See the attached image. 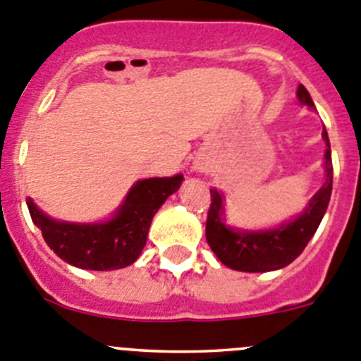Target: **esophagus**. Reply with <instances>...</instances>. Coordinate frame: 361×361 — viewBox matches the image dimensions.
<instances>
[{"label": "esophagus", "mask_w": 361, "mask_h": 361, "mask_svg": "<svg viewBox=\"0 0 361 361\" xmlns=\"http://www.w3.org/2000/svg\"><path fill=\"white\" fill-rule=\"evenodd\" d=\"M197 169H203V164H200V165H197Z\"/></svg>", "instance_id": "obj_1"}]
</instances>
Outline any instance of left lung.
Masks as SVG:
<instances>
[{
	"mask_svg": "<svg viewBox=\"0 0 361 361\" xmlns=\"http://www.w3.org/2000/svg\"><path fill=\"white\" fill-rule=\"evenodd\" d=\"M298 97L302 104L313 109V101L305 85L298 87ZM322 139L326 140V181L299 217L276 230L238 231L226 226L222 222V194L210 188L212 204L207 217V242L226 267L242 272L276 271L292 264L301 255L317 231L331 197L333 161L326 128L322 130Z\"/></svg>",
	"mask_w": 361,
	"mask_h": 361,
	"instance_id": "1",
	"label": "left lung"
}]
</instances>
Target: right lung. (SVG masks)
<instances>
[{"mask_svg":"<svg viewBox=\"0 0 361 361\" xmlns=\"http://www.w3.org/2000/svg\"><path fill=\"white\" fill-rule=\"evenodd\" d=\"M183 176L147 178L128 192L126 200L110 221L76 224L48 217L26 201L32 221L46 244L67 264L89 271H114L133 264L147 240L153 215L180 188Z\"/></svg>","mask_w":361,"mask_h":361,"instance_id":"1","label":"right lung"}]
</instances>
